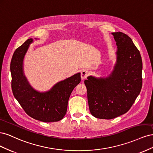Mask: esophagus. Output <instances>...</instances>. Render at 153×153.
<instances>
[{"label":"esophagus","mask_w":153,"mask_h":153,"mask_svg":"<svg viewBox=\"0 0 153 153\" xmlns=\"http://www.w3.org/2000/svg\"><path fill=\"white\" fill-rule=\"evenodd\" d=\"M89 75V73L88 72L87 70H83L81 72V78L82 80H84L85 78Z\"/></svg>","instance_id":"34e87169"}]
</instances>
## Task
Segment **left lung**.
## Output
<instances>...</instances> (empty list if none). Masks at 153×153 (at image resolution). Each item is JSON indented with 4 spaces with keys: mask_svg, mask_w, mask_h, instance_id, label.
<instances>
[{
    "mask_svg": "<svg viewBox=\"0 0 153 153\" xmlns=\"http://www.w3.org/2000/svg\"><path fill=\"white\" fill-rule=\"evenodd\" d=\"M116 42V62L107 77L89 76L84 81L91 114L112 119L130 109L142 86L141 55L133 41L121 32H112Z\"/></svg>",
    "mask_w": 153,
    "mask_h": 153,
    "instance_id": "8db88e82",
    "label": "left lung"
}]
</instances>
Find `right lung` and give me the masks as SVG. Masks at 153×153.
Listing matches in <instances>:
<instances>
[{"mask_svg": "<svg viewBox=\"0 0 153 153\" xmlns=\"http://www.w3.org/2000/svg\"><path fill=\"white\" fill-rule=\"evenodd\" d=\"M33 42L32 38L27 39L13 53L10 65L13 93L30 117L46 123L57 122L66 114L69 96L81 81L80 73L57 82L48 91L35 90L24 71L25 55Z\"/></svg>", "mask_w": 153, "mask_h": 153, "instance_id": "1", "label": "right lung"}]
</instances>
